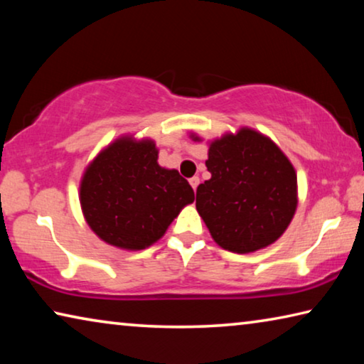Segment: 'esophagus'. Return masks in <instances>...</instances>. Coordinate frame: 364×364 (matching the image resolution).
<instances>
[{
	"instance_id": "1",
	"label": "esophagus",
	"mask_w": 364,
	"mask_h": 364,
	"mask_svg": "<svg viewBox=\"0 0 364 364\" xmlns=\"http://www.w3.org/2000/svg\"><path fill=\"white\" fill-rule=\"evenodd\" d=\"M199 183H200V180H199V176H193L189 180V184L191 186H193V189H194V193H196V189H197V186H199Z\"/></svg>"
}]
</instances>
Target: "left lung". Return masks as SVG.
I'll use <instances>...</instances> for the list:
<instances>
[{
    "label": "left lung",
    "mask_w": 364,
    "mask_h": 364,
    "mask_svg": "<svg viewBox=\"0 0 364 364\" xmlns=\"http://www.w3.org/2000/svg\"><path fill=\"white\" fill-rule=\"evenodd\" d=\"M193 141H204L189 133ZM210 180L197 186L196 208L221 249L252 254L284 234L297 210V171L281 147L249 127L207 141Z\"/></svg>",
    "instance_id": "obj_1"
}]
</instances>
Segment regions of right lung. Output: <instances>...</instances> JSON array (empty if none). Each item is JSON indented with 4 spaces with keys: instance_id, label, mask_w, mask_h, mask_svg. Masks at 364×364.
Returning <instances> with one entry per match:
<instances>
[{
    "instance_id": "obj_1",
    "label": "right lung",
    "mask_w": 364,
    "mask_h": 364,
    "mask_svg": "<svg viewBox=\"0 0 364 364\" xmlns=\"http://www.w3.org/2000/svg\"><path fill=\"white\" fill-rule=\"evenodd\" d=\"M151 138L122 134L86 165L78 199L97 237L122 250H143L164 237L194 191L175 168L160 167Z\"/></svg>"
}]
</instances>
